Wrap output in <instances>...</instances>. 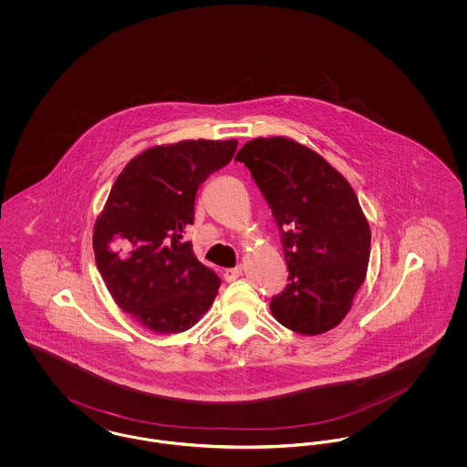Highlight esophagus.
Wrapping results in <instances>:
<instances>
[{"mask_svg": "<svg viewBox=\"0 0 467 467\" xmlns=\"http://www.w3.org/2000/svg\"><path fill=\"white\" fill-rule=\"evenodd\" d=\"M242 273H244V267L242 266L229 267V269L223 271V278H225V282H234L236 278L242 276Z\"/></svg>", "mask_w": 467, "mask_h": 467, "instance_id": "1", "label": "esophagus"}]
</instances>
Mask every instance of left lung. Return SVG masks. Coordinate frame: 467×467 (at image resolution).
<instances>
[{"instance_id": "1", "label": "left lung", "mask_w": 467, "mask_h": 467, "mask_svg": "<svg viewBox=\"0 0 467 467\" xmlns=\"http://www.w3.org/2000/svg\"><path fill=\"white\" fill-rule=\"evenodd\" d=\"M250 170L278 223L289 284L269 303L294 333L334 329L364 284L371 231L352 185L306 145L255 138L234 157Z\"/></svg>"}]
</instances>
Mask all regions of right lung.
I'll list each match as a JSON object with an SVG mask.
<instances>
[{"instance_id": "right-lung-1", "label": "right lung", "mask_w": 467, "mask_h": 467, "mask_svg": "<svg viewBox=\"0 0 467 467\" xmlns=\"http://www.w3.org/2000/svg\"><path fill=\"white\" fill-rule=\"evenodd\" d=\"M236 140H183L133 157L96 219V266L119 308L145 329L177 334L210 310L221 278L183 240L201 183L234 156Z\"/></svg>"}]
</instances>
